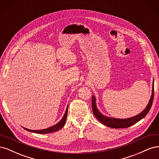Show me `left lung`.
Segmentation results:
<instances>
[{
	"mask_svg": "<svg viewBox=\"0 0 159 159\" xmlns=\"http://www.w3.org/2000/svg\"><path fill=\"white\" fill-rule=\"evenodd\" d=\"M154 98V80L152 81V94L151 96L150 100L147 105L145 109L139 114L135 115V116L127 118V119H117L113 117H109L106 115H103L101 113L96 105V99L95 97L92 95V101H91V106H92L93 113L95 117L98 119V121L103 123L105 125L109 127L119 129V128H127L133 125L134 123L139 121L143 118L145 117L147 113L150 111Z\"/></svg>",
	"mask_w": 159,
	"mask_h": 159,
	"instance_id": "8db88e82",
	"label": "left lung"
}]
</instances>
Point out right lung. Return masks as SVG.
I'll list each match as a JSON object with an SVG mask.
<instances>
[{"mask_svg": "<svg viewBox=\"0 0 159 159\" xmlns=\"http://www.w3.org/2000/svg\"><path fill=\"white\" fill-rule=\"evenodd\" d=\"M68 106L66 107V111L63 117L61 118V119L60 121L56 123L54 125H53L52 127H50L47 129H41V130H30V129H26L25 127H23L25 129H26V131H30V132H32V133H38V134H47V133H52V132H56L58 130L61 129L62 127L64 126V125L66 123V118L67 116H68Z\"/></svg>", "mask_w": 159, "mask_h": 159, "instance_id": "obj_1", "label": "right lung"}]
</instances>
